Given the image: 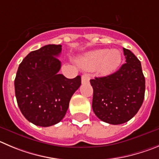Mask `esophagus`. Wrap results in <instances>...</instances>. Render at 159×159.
<instances>
[{
    "label": "esophagus",
    "mask_w": 159,
    "mask_h": 159,
    "mask_svg": "<svg viewBox=\"0 0 159 159\" xmlns=\"http://www.w3.org/2000/svg\"><path fill=\"white\" fill-rule=\"evenodd\" d=\"M90 80V75H88V74H84L81 76V82L84 84V83L89 82Z\"/></svg>",
    "instance_id": "1"
}]
</instances>
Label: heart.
I'll use <instances>...</instances> for the list:
<instances>
[{
  "instance_id": "heart-1",
  "label": "heart",
  "mask_w": 159,
  "mask_h": 159,
  "mask_svg": "<svg viewBox=\"0 0 159 159\" xmlns=\"http://www.w3.org/2000/svg\"><path fill=\"white\" fill-rule=\"evenodd\" d=\"M121 62V53L118 49L98 48L89 52L80 59V64L84 70H98L101 75H108L116 70Z\"/></svg>"
}]
</instances>
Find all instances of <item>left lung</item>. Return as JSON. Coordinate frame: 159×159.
Returning a JSON list of instances; mask_svg holds the SVG:
<instances>
[{"instance_id": "8db88e82", "label": "left lung", "mask_w": 159, "mask_h": 159, "mask_svg": "<svg viewBox=\"0 0 159 159\" xmlns=\"http://www.w3.org/2000/svg\"><path fill=\"white\" fill-rule=\"evenodd\" d=\"M123 52L126 63L118 70L90 80L95 115L112 125L129 121L140 110L144 99L145 78L140 61L130 50L123 48Z\"/></svg>"}]
</instances>
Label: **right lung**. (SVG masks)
Segmentation results:
<instances>
[{
  "label": "right lung",
  "mask_w": 159,
  "mask_h": 159,
  "mask_svg": "<svg viewBox=\"0 0 159 159\" xmlns=\"http://www.w3.org/2000/svg\"><path fill=\"white\" fill-rule=\"evenodd\" d=\"M61 44H48L30 52L18 68L15 93L23 116L35 125L48 127L65 116L81 76L69 79L59 74Z\"/></svg>",
  "instance_id": "add662e5"
}]
</instances>
